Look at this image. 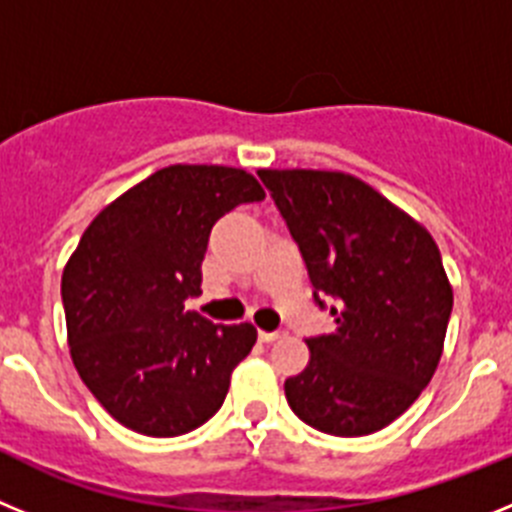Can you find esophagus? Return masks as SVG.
<instances>
[{
	"instance_id": "34e87169",
	"label": "esophagus",
	"mask_w": 512,
	"mask_h": 512,
	"mask_svg": "<svg viewBox=\"0 0 512 512\" xmlns=\"http://www.w3.org/2000/svg\"><path fill=\"white\" fill-rule=\"evenodd\" d=\"M282 336H284L282 330H259V338L264 343H274V341H279Z\"/></svg>"
}]
</instances>
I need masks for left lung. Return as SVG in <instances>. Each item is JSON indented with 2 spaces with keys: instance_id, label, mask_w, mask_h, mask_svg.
<instances>
[{
  "instance_id": "1",
  "label": "left lung",
  "mask_w": 512,
  "mask_h": 512,
  "mask_svg": "<svg viewBox=\"0 0 512 512\" xmlns=\"http://www.w3.org/2000/svg\"><path fill=\"white\" fill-rule=\"evenodd\" d=\"M336 333L307 338L310 364L284 382L289 408L330 436H369L400 418L431 382L451 292L431 233L341 171L261 169Z\"/></svg>"
}]
</instances>
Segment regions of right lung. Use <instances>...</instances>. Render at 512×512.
Returning <instances> with one entry per match:
<instances>
[{
  "label": "right lung",
  "mask_w": 512,
  "mask_h": 512,
  "mask_svg": "<svg viewBox=\"0 0 512 512\" xmlns=\"http://www.w3.org/2000/svg\"><path fill=\"white\" fill-rule=\"evenodd\" d=\"M264 197L243 169L166 166L120 194L81 235L61 279L71 359L130 431L182 436L223 405L256 328L215 325L184 310V300L202 292L212 225Z\"/></svg>",
  "instance_id": "add662e5"
}]
</instances>
